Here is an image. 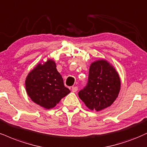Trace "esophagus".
<instances>
[{
	"label": "esophagus",
	"mask_w": 147,
	"mask_h": 147,
	"mask_svg": "<svg viewBox=\"0 0 147 147\" xmlns=\"http://www.w3.org/2000/svg\"><path fill=\"white\" fill-rule=\"evenodd\" d=\"M77 90H78V88L77 86H74V87H72V92H76Z\"/></svg>",
	"instance_id": "34e87169"
}]
</instances>
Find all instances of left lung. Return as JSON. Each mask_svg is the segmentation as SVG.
Instances as JSON below:
<instances>
[{
    "label": "left lung",
    "mask_w": 147,
    "mask_h": 147,
    "mask_svg": "<svg viewBox=\"0 0 147 147\" xmlns=\"http://www.w3.org/2000/svg\"><path fill=\"white\" fill-rule=\"evenodd\" d=\"M121 79L112 63L105 59L91 63L87 86L78 95L90 110L99 112L113 104L121 90Z\"/></svg>",
    "instance_id": "obj_1"
}]
</instances>
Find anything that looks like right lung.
<instances>
[{"label": "right lung", "mask_w": 147, "mask_h": 147, "mask_svg": "<svg viewBox=\"0 0 147 147\" xmlns=\"http://www.w3.org/2000/svg\"><path fill=\"white\" fill-rule=\"evenodd\" d=\"M53 59L38 63L25 79V88L33 102L44 108L55 107L61 98L70 92L63 84L62 76L56 68Z\"/></svg>", "instance_id": "1"}]
</instances>
